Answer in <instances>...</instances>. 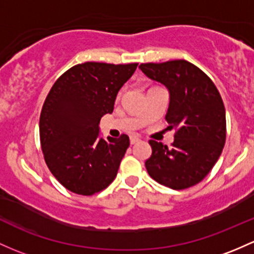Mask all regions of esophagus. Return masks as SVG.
<instances>
[{
    "label": "esophagus",
    "instance_id": "34e87169",
    "mask_svg": "<svg viewBox=\"0 0 254 254\" xmlns=\"http://www.w3.org/2000/svg\"><path fill=\"white\" fill-rule=\"evenodd\" d=\"M140 140V139H139L137 135H132V137L129 138V141H130V145H133V144H137L138 141Z\"/></svg>",
    "mask_w": 254,
    "mask_h": 254
}]
</instances>
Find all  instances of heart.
Returning a JSON list of instances; mask_svg holds the SVG:
<instances>
[{
    "mask_svg": "<svg viewBox=\"0 0 254 254\" xmlns=\"http://www.w3.org/2000/svg\"><path fill=\"white\" fill-rule=\"evenodd\" d=\"M119 95H121V92H120V94Z\"/></svg>",
    "mask_w": 254,
    "mask_h": 254,
    "instance_id": "obj_1",
    "label": "heart"
}]
</instances>
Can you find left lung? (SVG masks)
Masks as SVG:
<instances>
[{"label":"left lung","mask_w":254,"mask_h":254,"mask_svg":"<svg viewBox=\"0 0 254 254\" xmlns=\"http://www.w3.org/2000/svg\"><path fill=\"white\" fill-rule=\"evenodd\" d=\"M140 70L170 91L166 120L174 128L171 148L149 140V176L160 184L183 190L200 183L213 168L226 139L225 108L213 81L187 61L140 64Z\"/></svg>","instance_id":"obj_1"}]
</instances>
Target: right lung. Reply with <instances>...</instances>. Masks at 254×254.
Instances as JSON below:
<instances>
[{
  "label": "right lung",
  "instance_id": "add662e5",
  "mask_svg": "<svg viewBox=\"0 0 254 254\" xmlns=\"http://www.w3.org/2000/svg\"><path fill=\"white\" fill-rule=\"evenodd\" d=\"M137 66L87 62L52 86L40 115L41 149L52 174L71 192L93 195L115 179L129 138H99V121L113 113L117 92Z\"/></svg>",
  "mask_w": 254,
  "mask_h": 254
}]
</instances>
